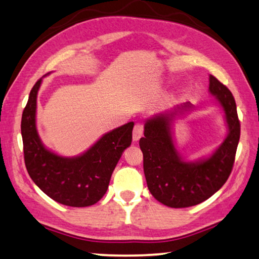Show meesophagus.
<instances>
[{
    "instance_id": "1",
    "label": "esophagus",
    "mask_w": 259,
    "mask_h": 259,
    "mask_svg": "<svg viewBox=\"0 0 259 259\" xmlns=\"http://www.w3.org/2000/svg\"><path fill=\"white\" fill-rule=\"evenodd\" d=\"M144 125L143 123H136L133 130V141H139L143 136Z\"/></svg>"
}]
</instances>
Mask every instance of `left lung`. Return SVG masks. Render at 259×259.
<instances>
[{
	"label": "left lung",
	"instance_id": "left-lung-1",
	"mask_svg": "<svg viewBox=\"0 0 259 259\" xmlns=\"http://www.w3.org/2000/svg\"><path fill=\"white\" fill-rule=\"evenodd\" d=\"M209 92L217 96L226 113L229 135L212 157L196 163L185 162L176 150L168 115L146 121L140 140L148 188L163 205L175 208L197 205L220 189L230 176L240 139V121L231 91L209 75ZM185 107H190L188 104Z\"/></svg>",
	"mask_w": 259,
	"mask_h": 259
}]
</instances>
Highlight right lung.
Wrapping results in <instances>:
<instances>
[{
  "instance_id": "1",
  "label": "right lung",
  "mask_w": 259,
  "mask_h": 259,
  "mask_svg": "<svg viewBox=\"0 0 259 259\" xmlns=\"http://www.w3.org/2000/svg\"><path fill=\"white\" fill-rule=\"evenodd\" d=\"M39 79L32 87L21 118L23 157L27 171L47 196L63 205H94L106 194L111 174L132 143L133 121L109 132L80 157L63 158L48 151L36 130Z\"/></svg>"
}]
</instances>
